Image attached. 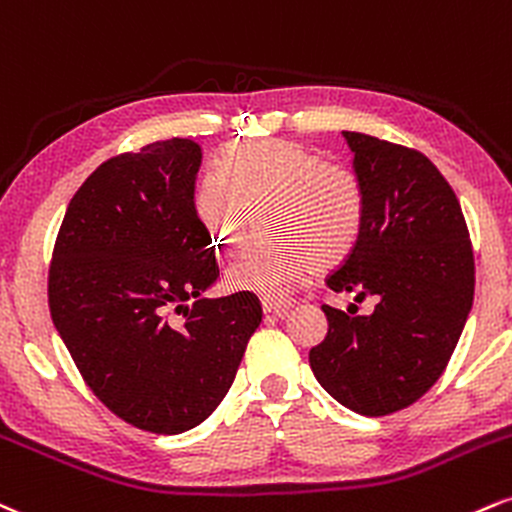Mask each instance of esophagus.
Returning a JSON list of instances; mask_svg holds the SVG:
<instances>
[{
	"label": "esophagus",
	"instance_id": "1",
	"mask_svg": "<svg viewBox=\"0 0 512 512\" xmlns=\"http://www.w3.org/2000/svg\"><path fill=\"white\" fill-rule=\"evenodd\" d=\"M290 309H292V302H287V299H263V311H266V314L282 318Z\"/></svg>",
	"mask_w": 512,
	"mask_h": 512
}]
</instances>
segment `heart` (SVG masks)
<instances>
[{
  "instance_id": "obj_1",
  "label": "heart",
  "mask_w": 512,
  "mask_h": 512,
  "mask_svg": "<svg viewBox=\"0 0 512 512\" xmlns=\"http://www.w3.org/2000/svg\"><path fill=\"white\" fill-rule=\"evenodd\" d=\"M263 203L268 230L290 242L246 249L227 268L234 290L282 297L318 266L340 263L362 234L366 203L359 179L280 138L227 146L194 194L198 220L220 251L239 244L249 210Z\"/></svg>"
}]
</instances>
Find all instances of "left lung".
I'll use <instances>...</instances> for the list:
<instances>
[{
  "label": "left lung",
  "mask_w": 512,
  "mask_h": 512,
  "mask_svg": "<svg viewBox=\"0 0 512 512\" xmlns=\"http://www.w3.org/2000/svg\"><path fill=\"white\" fill-rule=\"evenodd\" d=\"M364 189V225L333 292L374 297L371 314L323 306L328 335L309 352L340 405L383 417L417 402L446 369L470 316L474 254L460 201L419 150L342 131ZM354 306V304H352Z\"/></svg>",
  "instance_id": "obj_1"
}]
</instances>
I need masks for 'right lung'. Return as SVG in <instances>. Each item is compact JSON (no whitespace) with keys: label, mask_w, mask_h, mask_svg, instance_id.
I'll use <instances>...</instances> for the list:
<instances>
[{"label":"right lung","mask_w":512,"mask_h":512,"mask_svg":"<svg viewBox=\"0 0 512 512\" xmlns=\"http://www.w3.org/2000/svg\"><path fill=\"white\" fill-rule=\"evenodd\" d=\"M201 160L196 141L170 138L102 162L71 198L52 254V321L83 381L153 434L210 417L263 318L251 292L203 297L220 270L194 208Z\"/></svg>","instance_id":"right-lung-1"}]
</instances>
